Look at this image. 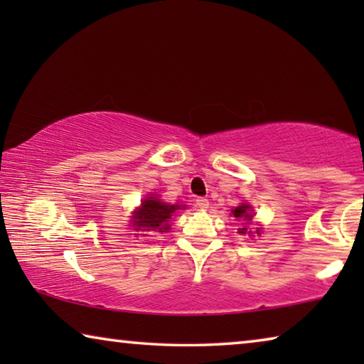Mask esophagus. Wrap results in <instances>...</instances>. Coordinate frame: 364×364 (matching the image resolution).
<instances>
[{
  "mask_svg": "<svg viewBox=\"0 0 364 364\" xmlns=\"http://www.w3.org/2000/svg\"><path fill=\"white\" fill-rule=\"evenodd\" d=\"M196 205L199 207L200 210H207V208H208V199H205V197H197Z\"/></svg>",
  "mask_w": 364,
  "mask_h": 364,
  "instance_id": "34e87169",
  "label": "esophagus"
}]
</instances>
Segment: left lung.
<instances>
[{"mask_svg": "<svg viewBox=\"0 0 364 364\" xmlns=\"http://www.w3.org/2000/svg\"><path fill=\"white\" fill-rule=\"evenodd\" d=\"M231 213H232L236 218H244L245 223H242V225H249V223H250L252 215H250V207H249V205H245V204L239 205V207L234 208V210H231ZM239 232H242V234L247 232V228H241V230H239Z\"/></svg>", "mask_w": 364, "mask_h": 364, "instance_id": "left-lung-1", "label": "left lung"}]
</instances>
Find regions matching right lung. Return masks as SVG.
<instances>
[{
    "mask_svg": "<svg viewBox=\"0 0 364 364\" xmlns=\"http://www.w3.org/2000/svg\"><path fill=\"white\" fill-rule=\"evenodd\" d=\"M176 208H180V205H170V204H164L156 197H149L146 199L141 207L134 212L133 217V226L136 230H147V231H157V232H164L168 230L167 221L171 218V213H173Z\"/></svg>",
    "mask_w": 364,
    "mask_h": 364,
    "instance_id": "add662e5",
    "label": "right lung"
}]
</instances>
